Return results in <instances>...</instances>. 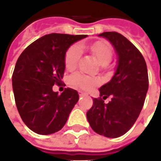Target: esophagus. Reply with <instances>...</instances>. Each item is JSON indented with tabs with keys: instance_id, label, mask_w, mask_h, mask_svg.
<instances>
[{
	"instance_id": "34e87169",
	"label": "esophagus",
	"mask_w": 161,
	"mask_h": 161,
	"mask_svg": "<svg viewBox=\"0 0 161 161\" xmlns=\"http://www.w3.org/2000/svg\"><path fill=\"white\" fill-rule=\"evenodd\" d=\"M78 94H79L80 97H84V96H87L88 95L86 92H84V91H78Z\"/></svg>"
}]
</instances>
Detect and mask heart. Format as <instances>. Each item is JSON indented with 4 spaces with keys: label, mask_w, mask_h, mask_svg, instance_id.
Instances as JSON below:
<instances>
[{
    "label": "heart",
    "mask_w": 161,
    "mask_h": 161,
    "mask_svg": "<svg viewBox=\"0 0 161 161\" xmlns=\"http://www.w3.org/2000/svg\"><path fill=\"white\" fill-rule=\"evenodd\" d=\"M91 51L97 57L101 64H107L110 62L113 56V52L110 46L103 41H97L91 46ZM81 56V46L79 45H73L68 49L64 57V64L67 70H72L77 67ZM68 83L74 89L89 91L97 86L99 81L95 77L86 76L84 74H73L69 78Z\"/></svg>",
    "instance_id": "heart-1"
}]
</instances>
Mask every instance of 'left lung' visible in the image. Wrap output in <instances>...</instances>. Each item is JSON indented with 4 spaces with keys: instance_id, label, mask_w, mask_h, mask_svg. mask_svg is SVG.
<instances>
[{
    "instance_id": "8db88e82",
    "label": "left lung",
    "mask_w": 161,
    "mask_h": 161,
    "mask_svg": "<svg viewBox=\"0 0 161 161\" xmlns=\"http://www.w3.org/2000/svg\"><path fill=\"white\" fill-rule=\"evenodd\" d=\"M111 43L117 55V66L108 83L100 89V97H111L104 103L102 97L93 98L87 112L91 128L98 135L117 138L135 124L144 105L148 90L147 64L136 47L121 33L104 32L99 34Z\"/></svg>"
}]
</instances>
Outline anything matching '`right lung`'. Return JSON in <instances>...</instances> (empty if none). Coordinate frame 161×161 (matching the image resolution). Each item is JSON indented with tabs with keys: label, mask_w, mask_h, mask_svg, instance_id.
Returning a JSON list of instances; mask_svg holds the SVG:
<instances>
[{
	"label": "right lung",
	"mask_w": 161,
	"mask_h": 161,
	"mask_svg": "<svg viewBox=\"0 0 161 161\" xmlns=\"http://www.w3.org/2000/svg\"><path fill=\"white\" fill-rule=\"evenodd\" d=\"M86 37L47 34L27 46L17 60L12 77L16 107L24 123L36 134L59 131L78 101L77 91L67 88L59 95L53 86L62 82L67 50Z\"/></svg>",
	"instance_id": "right-lung-1"
}]
</instances>
